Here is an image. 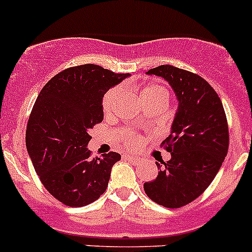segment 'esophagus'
Listing matches in <instances>:
<instances>
[{"label": "esophagus", "mask_w": 252, "mask_h": 252, "mask_svg": "<svg viewBox=\"0 0 252 252\" xmlns=\"http://www.w3.org/2000/svg\"><path fill=\"white\" fill-rule=\"evenodd\" d=\"M123 158L126 159V161L131 162V163H139V162L141 161L140 157H138V156H130V155H124Z\"/></svg>", "instance_id": "esophagus-1"}]
</instances>
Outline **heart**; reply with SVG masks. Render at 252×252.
I'll use <instances>...</instances> for the list:
<instances>
[{
    "instance_id": "1",
    "label": "heart",
    "mask_w": 252,
    "mask_h": 252,
    "mask_svg": "<svg viewBox=\"0 0 252 252\" xmlns=\"http://www.w3.org/2000/svg\"><path fill=\"white\" fill-rule=\"evenodd\" d=\"M119 96H121V89L119 88L112 89V90H110L106 94L105 97H103L102 100V108L103 111H105V113H110L112 108L116 105ZM140 96L142 102H146V101L152 100V98L155 97H158V96H163V97L166 98L168 97L167 91L158 85L147 86V88H145L144 90L141 91ZM124 144H126V146L129 147V149H135V147H138L139 145L141 144V138L134 133L128 134V135L126 136V139H124Z\"/></svg>"
}]
</instances>
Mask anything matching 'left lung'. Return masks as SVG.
I'll use <instances>...</instances> for the list:
<instances>
[{"instance_id":"left-lung-1","label":"left lung","mask_w":252,"mask_h":252,"mask_svg":"<svg viewBox=\"0 0 252 252\" xmlns=\"http://www.w3.org/2000/svg\"><path fill=\"white\" fill-rule=\"evenodd\" d=\"M146 74L168 81L179 106L171 135L161 144L171 159L156 162L158 175L144 190L156 204L179 208L199 197L220 171L229 146L227 117L217 93L200 75L169 64Z\"/></svg>"}]
</instances>
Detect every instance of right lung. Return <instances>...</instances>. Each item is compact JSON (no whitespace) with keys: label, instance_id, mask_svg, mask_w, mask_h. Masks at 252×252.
Returning <instances> with one entry per match:
<instances>
[{"label":"right lung","instance_id":"obj_1","mask_svg":"<svg viewBox=\"0 0 252 252\" xmlns=\"http://www.w3.org/2000/svg\"><path fill=\"white\" fill-rule=\"evenodd\" d=\"M130 74L96 64L67 68L42 88L28 121L25 144L46 190L69 207L96 201L106 191L117 152L91 158L89 130L103 119L102 98Z\"/></svg>","mask_w":252,"mask_h":252}]
</instances>
